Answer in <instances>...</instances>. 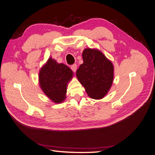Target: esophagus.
<instances>
[{
    "mask_svg": "<svg viewBox=\"0 0 155 155\" xmlns=\"http://www.w3.org/2000/svg\"><path fill=\"white\" fill-rule=\"evenodd\" d=\"M71 69H72V71L75 73V72H76V71H77V65L76 64H74L71 67Z\"/></svg>",
    "mask_w": 155,
    "mask_h": 155,
    "instance_id": "34e87169",
    "label": "esophagus"
}]
</instances>
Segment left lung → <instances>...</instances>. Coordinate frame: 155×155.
Segmentation results:
<instances>
[{
	"mask_svg": "<svg viewBox=\"0 0 155 155\" xmlns=\"http://www.w3.org/2000/svg\"><path fill=\"white\" fill-rule=\"evenodd\" d=\"M83 63L77 71L78 81L90 98L100 100L110 90L114 78L112 62L98 49L86 48L82 52Z\"/></svg>",
	"mask_w": 155,
	"mask_h": 155,
	"instance_id": "1",
	"label": "left lung"
}]
</instances>
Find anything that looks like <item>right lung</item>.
Listing matches in <instances>:
<instances>
[{
    "mask_svg": "<svg viewBox=\"0 0 155 155\" xmlns=\"http://www.w3.org/2000/svg\"><path fill=\"white\" fill-rule=\"evenodd\" d=\"M73 77V72L69 67L50 57L39 70V84L47 97L60 104L66 99L67 85Z\"/></svg>",
    "mask_w": 155,
    "mask_h": 155,
    "instance_id": "right-lung-1",
    "label": "right lung"
}]
</instances>
